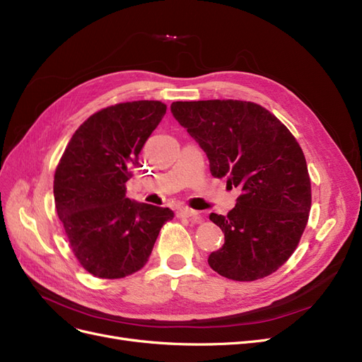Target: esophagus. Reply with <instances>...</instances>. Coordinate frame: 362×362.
Listing matches in <instances>:
<instances>
[{"label": "esophagus", "mask_w": 362, "mask_h": 362, "mask_svg": "<svg viewBox=\"0 0 362 362\" xmlns=\"http://www.w3.org/2000/svg\"><path fill=\"white\" fill-rule=\"evenodd\" d=\"M177 216L184 217V218H190L192 222H202V216L198 211L190 210V208H180V210L177 211Z\"/></svg>", "instance_id": "1"}]
</instances>
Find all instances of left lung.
<instances>
[{
  "mask_svg": "<svg viewBox=\"0 0 362 362\" xmlns=\"http://www.w3.org/2000/svg\"><path fill=\"white\" fill-rule=\"evenodd\" d=\"M170 112L204 149L213 177L242 190L226 216L210 214L225 243L208 264L234 281L269 276L298 247L311 210V181L298 140L254 103L177 101Z\"/></svg>",
  "mask_w": 362,
  "mask_h": 362,
  "instance_id": "8db88e82",
  "label": "left lung"
}]
</instances>
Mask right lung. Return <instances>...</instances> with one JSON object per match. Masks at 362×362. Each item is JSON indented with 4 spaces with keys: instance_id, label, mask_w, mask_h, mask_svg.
I'll use <instances>...</instances> for the list:
<instances>
[{
    "instance_id": "obj_1",
    "label": "right lung",
    "mask_w": 362,
    "mask_h": 362,
    "mask_svg": "<svg viewBox=\"0 0 362 362\" xmlns=\"http://www.w3.org/2000/svg\"><path fill=\"white\" fill-rule=\"evenodd\" d=\"M166 115L160 101L103 108L84 120L54 175V201L80 264L103 279H119L146 264L170 208L127 198L125 182L145 141Z\"/></svg>"
}]
</instances>
